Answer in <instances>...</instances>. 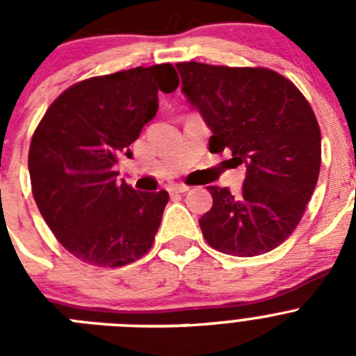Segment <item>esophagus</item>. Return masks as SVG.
Here are the masks:
<instances>
[{
    "mask_svg": "<svg viewBox=\"0 0 356 356\" xmlns=\"http://www.w3.org/2000/svg\"><path fill=\"white\" fill-rule=\"evenodd\" d=\"M188 188L191 187L185 184H176V185H171V187H169V191H171V193H187Z\"/></svg>",
    "mask_w": 356,
    "mask_h": 356,
    "instance_id": "esophagus-1",
    "label": "esophagus"
}]
</instances>
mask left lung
Listing matches in <instances>:
<instances>
[{"mask_svg":"<svg viewBox=\"0 0 356 356\" xmlns=\"http://www.w3.org/2000/svg\"><path fill=\"white\" fill-rule=\"evenodd\" d=\"M181 90L212 130L209 149L246 165L238 196L209 187L200 226L209 246L232 257L275 250L300 225L321 169V130L300 89L267 67L176 64Z\"/></svg>","mask_w":356,"mask_h":356,"instance_id":"left-lung-1","label":"left lung"}]
</instances>
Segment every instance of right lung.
<instances>
[{"label": "right lung", "mask_w": 356, "mask_h": 356, "mask_svg": "<svg viewBox=\"0 0 356 356\" xmlns=\"http://www.w3.org/2000/svg\"><path fill=\"white\" fill-rule=\"evenodd\" d=\"M176 87L171 64L89 78L56 97L33 131L31 193L53 235L81 262L121 267L153 246L168 191H135L114 169L155 118L159 90Z\"/></svg>", "instance_id": "right-lung-1"}]
</instances>
